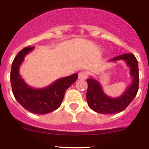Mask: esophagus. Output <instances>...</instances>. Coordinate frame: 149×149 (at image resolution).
I'll use <instances>...</instances> for the list:
<instances>
[{
    "label": "esophagus",
    "mask_w": 149,
    "mask_h": 149,
    "mask_svg": "<svg viewBox=\"0 0 149 149\" xmlns=\"http://www.w3.org/2000/svg\"><path fill=\"white\" fill-rule=\"evenodd\" d=\"M88 77V73L86 71H83L81 72L78 74V78L81 79V80H85V79L87 78Z\"/></svg>",
    "instance_id": "34e87169"
}]
</instances>
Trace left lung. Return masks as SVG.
I'll return each mask as SVG.
<instances>
[{"mask_svg":"<svg viewBox=\"0 0 149 149\" xmlns=\"http://www.w3.org/2000/svg\"><path fill=\"white\" fill-rule=\"evenodd\" d=\"M123 60L131 69L133 81L131 86L121 96L113 98L107 95L101 85L93 77L86 80L88 89L86 101L89 107L95 112L102 114H114L123 111L134 100L139 89V68L136 58L132 54H125L111 59L110 61Z\"/></svg>","mask_w":149,"mask_h":149,"instance_id":"1","label":"left lung"}]
</instances>
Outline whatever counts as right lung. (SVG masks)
Returning a JSON list of instances; mask_svg holds the SVG:
<instances>
[{"instance_id": "1", "label": "right lung", "mask_w": 149, "mask_h": 149, "mask_svg": "<svg viewBox=\"0 0 149 149\" xmlns=\"http://www.w3.org/2000/svg\"><path fill=\"white\" fill-rule=\"evenodd\" d=\"M34 48L26 47L15 56L10 73L13 93L18 102L27 111L35 114H47L60 107L65 91L77 79V74L63 77L42 89H33L25 84L19 74V67L27 54Z\"/></svg>"}]
</instances>
